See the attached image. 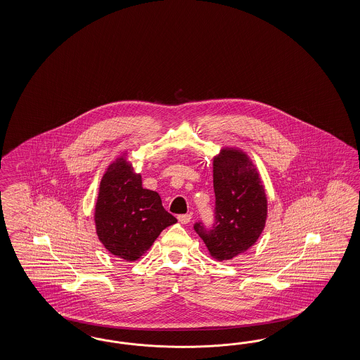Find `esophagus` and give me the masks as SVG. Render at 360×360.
<instances>
[{"instance_id":"34e87169","label":"esophagus","mask_w":360,"mask_h":360,"mask_svg":"<svg viewBox=\"0 0 360 360\" xmlns=\"http://www.w3.org/2000/svg\"><path fill=\"white\" fill-rule=\"evenodd\" d=\"M178 221L182 224H187L191 221V215L190 214H184V215H178Z\"/></svg>"}]
</instances>
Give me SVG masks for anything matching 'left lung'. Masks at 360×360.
Masks as SVG:
<instances>
[{"instance_id": "left-lung-1", "label": "left lung", "mask_w": 360, "mask_h": 360, "mask_svg": "<svg viewBox=\"0 0 360 360\" xmlns=\"http://www.w3.org/2000/svg\"><path fill=\"white\" fill-rule=\"evenodd\" d=\"M215 223L207 229L194 224L210 255L231 260L251 248L262 235L268 200L262 178L250 157L235 148H223L214 158Z\"/></svg>"}]
</instances>
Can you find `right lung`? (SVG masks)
<instances>
[{"label": "right lung", "mask_w": 360, "mask_h": 360, "mask_svg": "<svg viewBox=\"0 0 360 360\" xmlns=\"http://www.w3.org/2000/svg\"><path fill=\"white\" fill-rule=\"evenodd\" d=\"M176 223L158 193L142 187L125 154L109 165L98 187L95 226L109 253L136 262L148 251L166 227Z\"/></svg>", "instance_id": "right-lung-1"}]
</instances>
